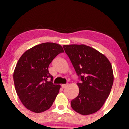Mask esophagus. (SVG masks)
I'll return each instance as SVG.
<instances>
[{
  "label": "esophagus",
  "instance_id": "1",
  "mask_svg": "<svg viewBox=\"0 0 129 129\" xmlns=\"http://www.w3.org/2000/svg\"><path fill=\"white\" fill-rule=\"evenodd\" d=\"M68 86V84H62V85H61V87H62L63 88H66Z\"/></svg>",
  "mask_w": 129,
  "mask_h": 129
}]
</instances>
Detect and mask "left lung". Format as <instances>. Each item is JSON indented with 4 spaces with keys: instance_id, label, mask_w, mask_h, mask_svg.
I'll return each instance as SVG.
<instances>
[{
    "instance_id": "1",
    "label": "left lung",
    "mask_w": 129,
    "mask_h": 129,
    "mask_svg": "<svg viewBox=\"0 0 129 129\" xmlns=\"http://www.w3.org/2000/svg\"><path fill=\"white\" fill-rule=\"evenodd\" d=\"M65 52L81 81L79 92L71 101L75 112L83 115L98 111L110 94L113 83L112 65L104 54L85 45H64Z\"/></svg>"
}]
</instances>
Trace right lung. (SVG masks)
<instances>
[{"mask_svg": "<svg viewBox=\"0 0 129 129\" xmlns=\"http://www.w3.org/2000/svg\"><path fill=\"white\" fill-rule=\"evenodd\" d=\"M63 52L59 44L45 42L28 50L19 59L13 74L14 86L20 101L28 110L41 113L52 106L60 85L53 83L48 66ZM48 78H51L50 81Z\"/></svg>", "mask_w": 129, "mask_h": 129, "instance_id": "obj_1", "label": "right lung"}]
</instances>
